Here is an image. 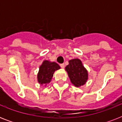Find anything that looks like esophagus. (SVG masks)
<instances>
[{
    "label": "esophagus",
    "mask_w": 122,
    "mask_h": 122,
    "mask_svg": "<svg viewBox=\"0 0 122 122\" xmlns=\"http://www.w3.org/2000/svg\"><path fill=\"white\" fill-rule=\"evenodd\" d=\"M60 66H61V68L62 69H64L65 68V64H61V65H60Z\"/></svg>",
    "instance_id": "obj_1"
}]
</instances>
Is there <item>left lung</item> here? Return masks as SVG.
Returning <instances> with one entry per match:
<instances>
[{"mask_svg": "<svg viewBox=\"0 0 122 122\" xmlns=\"http://www.w3.org/2000/svg\"><path fill=\"white\" fill-rule=\"evenodd\" d=\"M65 70L71 82L76 87L83 85L88 80V72L79 59H71Z\"/></svg>", "mask_w": 122, "mask_h": 122, "instance_id": "8db88e82", "label": "left lung"}]
</instances>
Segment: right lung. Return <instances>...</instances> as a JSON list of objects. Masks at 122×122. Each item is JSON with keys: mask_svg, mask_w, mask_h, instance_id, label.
I'll return each instance as SVG.
<instances>
[{"mask_svg": "<svg viewBox=\"0 0 122 122\" xmlns=\"http://www.w3.org/2000/svg\"><path fill=\"white\" fill-rule=\"evenodd\" d=\"M60 68L59 65L55 62H51L47 60L44 61L39 68V73L37 74L38 82L41 85H47L50 83L53 77L54 71Z\"/></svg>", "mask_w": 122, "mask_h": 122, "instance_id": "right-lung-1", "label": "right lung"}]
</instances>
